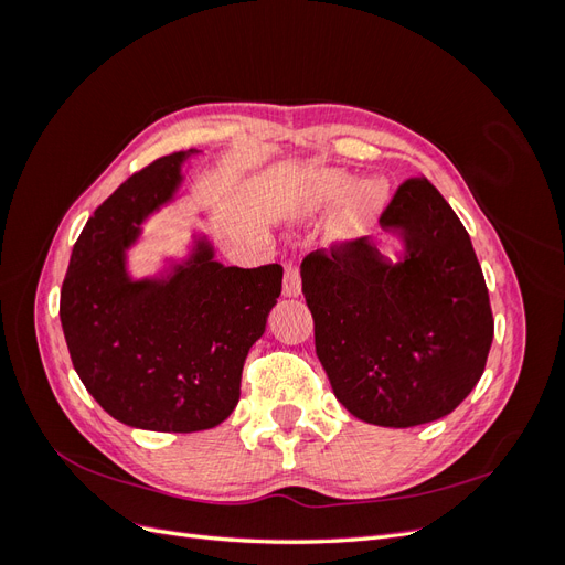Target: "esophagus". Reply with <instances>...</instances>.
I'll use <instances>...</instances> for the list:
<instances>
[{
    "instance_id": "1",
    "label": "esophagus",
    "mask_w": 565,
    "mask_h": 565,
    "mask_svg": "<svg viewBox=\"0 0 565 565\" xmlns=\"http://www.w3.org/2000/svg\"><path fill=\"white\" fill-rule=\"evenodd\" d=\"M285 297H299L301 295V276L299 268L295 264L285 266V287H282Z\"/></svg>"
}]
</instances>
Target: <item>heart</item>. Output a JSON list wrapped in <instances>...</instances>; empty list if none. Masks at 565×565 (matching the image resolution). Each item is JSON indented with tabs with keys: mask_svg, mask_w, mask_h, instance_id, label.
Returning a JSON list of instances; mask_svg holds the SVG:
<instances>
[{
	"mask_svg": "<svg viewBox=\"0 0 565 565\" xmlns=\"http://www.w3.org/2000/svg\"><path fill=\"white\" fill-rule=\"evenodd\" d=\"M351 185H353V181L347 174L322 172L313 183L311 200H313V204H334L351 191ZM382 200H384V195H382L380 183L367 181V183L355 185L349 195L344 218H341V231L349 235L361 231L372 218V214L377 212Z\"/></svg>",
	"mask_w": 565,
	"mask_h": 565,
	"instance_id": "1",
	"label": "heart"
}]
</instances>
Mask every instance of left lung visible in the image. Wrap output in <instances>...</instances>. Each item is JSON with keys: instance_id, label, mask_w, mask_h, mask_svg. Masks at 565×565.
<instances>
[{"instance_id": "8db88e82", "label": "left lung", "mask_w": 565, "mask_h": 565, "mask_svg": "<svg viewBox=\"0 0 565 565\" xmlns=\"http://www.w3.org/2000/svg\"><path fill=\"white\" fill-rule=\"evenodd\" d=\"M380 224L403 237L398 264L363 235L306 256L301 289L337 401L367 424L407 429L469 396L494 320L469 233L431 181H403Z\"/></svg>"}]
</instances>
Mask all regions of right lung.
Instances as JSON below:
<instances>
[{
    "instance_id": "add662e5",
    "label": "right lung",
    "mask_w": 565,
    "mask_h": 565,
    "mask_svg": "<svg viewBox=\"0 0 565 565\" xmlns=\"http://www.w3.org/2000/svg\"><path fill=\"white\" fill-rule=\"evenodd\" d=\"M195 152L164 156L119 185L79 233L61 287L82 384L110 417L146 431H204L233 413L245 358L282 292V266H224L207 241L164 280L129 278L125 252Z\"/></svg>"
}]
</instances>
